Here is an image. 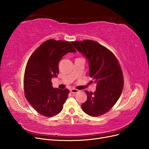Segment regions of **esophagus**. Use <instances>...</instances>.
Here are the masks:
<instances>
[{"label": "esophagus", "instance_id": "34e87169", "mask_svg": "<svg viewBox=\"0 0 149 149\" xmlns=\"http://www.w3.org/2000/svg\"><path fill=\"white\" fill-rule=\"evenodd\" d=\"M70 91H71V93H73V94H75V93H78L79 91V90H78V89H71V90H70Z\"/></svg>", "mask_w": 149, "mask_h": 149}]
</instances>
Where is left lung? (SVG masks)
<instances>
[{"instance_id":"8db88e82","label":"left lung","mask_w":149,"mask_h":149,"mask_svg":"<svg viewBox=\"0 0 149 149\" xmlns=\"http://www.w3.org/2000/svg\"><path fill=\"white\" fill-rule=\"evenodd\" d=\"M71 43L86 58L89 76L96 84L94 93L86 91L88 98L82 104V109L92 117L105 114L118 101L123 91V75L119 62L111 51L93 40Z\"/></svg>"}]
</instances>
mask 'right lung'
Returning a JSON list of instances; mask_svg holds the SVG:
<instances>
[{"label": "right lung", "instance_id": "1", "mask_svg": "<svg viewBox=\"0 0 149 149\" xmlns=\"http://www.w3.org/2000/svg\"><path fill=\"white\" fill-rule=\"evenodd\" d=\"M69 52H76L70 42L50 39L36 49L26 64V99L38 113L47 118L60 113L68 96V89L54 88L51 80L57 77L59 62Z\"/></svg>", "mask_w": 149, "mask_h": 149}]
</instances>
